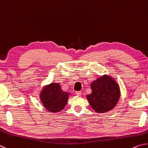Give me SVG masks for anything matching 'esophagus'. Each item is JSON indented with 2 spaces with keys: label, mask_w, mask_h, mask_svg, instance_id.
Wrapping results in <instances>:
<instances>
[{
  "label": "esophagus",
  "mask_w": 148,
  "mask_h": 148,
  "mask_svg": "<svg viewBox=\"0 0 148 148\" xmlns=\"http://www.w3.org/2000/svg\"><path fill=\"white\" fill-rule=\"evenodd\" d=\"M75 93H76V95H78V96H81V94H82V93H81V91H77Z\"/></svg>",
  "instance_id": "34e87169"
}]
</instances>
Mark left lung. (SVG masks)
<instances>
[{
    "label": "left lung",
    "mask_w": 148,
    "mask_h": 148,
    "mask_svg": "<svg viewBox=\"0 0 148 148\" xmlns=\"http://www.w3.org/2000/svg\"><path fill=\"white\" fill-rule=\"evenodd\" d=\"M92 94L87 95L90 105L96 112H106L115 107L120 98V88L111 77H99L91 84Z\"/></svg>",
    "instance_id": "obj_1"
}]
</instances>
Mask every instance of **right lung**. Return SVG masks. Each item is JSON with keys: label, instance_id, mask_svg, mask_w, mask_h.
<instances>
[{"label": "right lung", "instance_id": "add662e5", "mask_svg": "<svg viewBox=\"0 0 148 148\" xmlns=\"http://www.w3.org/2000/svg\"><path fill=\"white\" fill-rule=\"evenodd\" d=\"M68 93L62 91L59 84L52 83L41 91L40 99L46 109L56 112L65 107L68 101Z\"/></svg>", "mask_w": 148, "mask_h": 148}]
</instances>
